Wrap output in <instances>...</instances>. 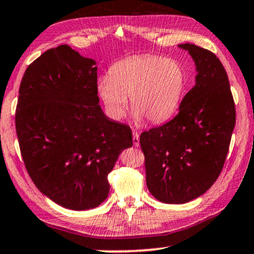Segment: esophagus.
Wrapping results in <instances>:
<instances>
[{"label": "esophagus", "mask_w": 254, "mask_h": 254, "mask_svg": "<svg viewBox=\"0 0 254 254\" xmlns=\"http://www.w3.org/2000/svg\"><path fill=\"white\" fill-rule=\"evenodd\" d=\"M132 134H133V137H132L133 145L136 146V147H138V146H139V134H138L137 131H133Z\"/></svg>", "instance_id": "obj_1"}]
</instances>
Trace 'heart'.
Wrapping results in <instances>:
<instances>
[{"mask_svg":"<svg viewBox=\"0 0 254 254\" xmlns=\"http://www.w3.org/2000/svg\"><path fill=\"white\" fill-rule=\"evenodd\" d=\"M186 73L182 63L169 57L132 56L115 63L109 76L99 77L97 92L112 118L125 115L127 97L133 118L158 124L178 110L185 94Z\"/></svg>","mask_w":254,"mask_h":254,"instance_id":"b5f03b06","label":"heart"}]
</instances>
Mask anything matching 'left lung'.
<instances>
[{"label": "left lung", "instance_id": "1", "mask_svg": "<svg viewBox=\"0 0 254 254\" xmlns=\"http://www.w3.org/2000/svg\"><path fill=\"white\" fill-rule=\"evenodd\" d=\"M195 65V84L172 121L140 134L146 185L166 204H185L204 194L220 175L236 124L229 77L213 53L179 44Z\"/></svg>", "mask_w": 254, "mask_h": 254}]
</instances>
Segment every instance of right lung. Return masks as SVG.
<instances>
[{"instance_id": "right-lung-1", "label": "right lung", "mask_w": 254, "mask_h": 254, "mask_svg": "<svg viewBox=\"0 0 254 254\" xmlns=\"http://www.w3.org/2000/svg\"><path fill=\"white\" fill-rule=\"evenodd\" d=\"M18 94L16 133L36 188L69 210L99 206L132 132L102 110L96 61L68 44L47 50L25 70Z\"/></svg>"}]
</instances>
